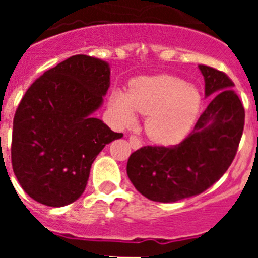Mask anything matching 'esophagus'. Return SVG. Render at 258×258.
<instances>
[{"mask_svg": "<svg viewBox=\"0 0 258 258\" xmlns=\"http://www.w3.org/2000/svg\"><path fill=\"white\" fill-rule=\"evenodd\" d=\"M129 143H131V147L133 150H138V149H141V147H142V142H141V141L134 136L129 137Z\"/></svg>", "mask_w": 258, "mask_h": 258, "instance_id": "obj_1", "label": "esophagus"}]
</instances>
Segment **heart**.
<instances>
[{"mask_svg":"<svg viewBox=\"0 0 258 258\" xmlns=\"http://www.w3.org/2000/svg\"><path fill=\"white\" fill-rule=\"evenodd\" d=\"M202 98L195 86L173 76L142 77L126 94L115 93L109 109L120 126L136 124V113L146 116L145 131L151 141L173 145L183 138L198 117Z\"/></svg>","mask_w":258,"mask_h":258,"instance_id":"1","label":"heart"}]
</instances>
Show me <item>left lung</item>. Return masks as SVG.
<instances>
[{
    "label": "left lung",
    "instance_id": "1",
    "mask_svg": "<svg viewBox=\"0 0 258 258\" xmlns=\"http://www.w3.org/2000/svg\"><path fill=\"white\" fill-rule=\"evenodd\" d=\"M208 107L194 131L173 147L146 146L131 155L127 177L152 202L174 203L199 195L225 174L236 155L244 127V107L234 83L208 66H199Z\"/></svg>",
    "mask_w": 258,
    "mask_h": 258
}]
</instances>
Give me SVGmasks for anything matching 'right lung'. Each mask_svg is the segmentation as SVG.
I'll return each mask as SVG.
<instances>
[{
    "mask_svg": "<svg viewBox=\"0 0 258 258\" xmlns=\"http://www.w3.org/2000/svg\"><path fill=\"white\" fill-rule=\"evenodd\" d=\"M109 75L107 61L74 55L38 77L20 101L11 163L36 202L64 207L79 199L97 155L122 137L93 116L103 104Z\"/></svg>",
    "mask_w": 258,
    "mask_h": 258,
    "instance_id": "obj_1",
    "label": "right lung"
}]
</instances>
